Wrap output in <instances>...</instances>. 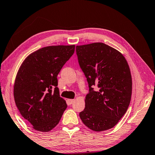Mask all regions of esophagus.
Listing matches in <instances>:
<instances>
[{"label":"esophagus","instance_id":"esophagus-1","mask_svg":"<svg viewBox=\"0 0 155 155\" xmlns=\"http://www.w3.org/2000/svg\"><path fill=\"white\" fill-rule=\"evenodd\" d=\"M68 102H69L70 104H72L74 103V99H69L68 100Z\"/></svg>","mask_w":155,"mask_h":155}]
</instances>
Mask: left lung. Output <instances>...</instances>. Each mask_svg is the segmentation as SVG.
<instances>
[{
    "instance_id": "obj_1",
    "label": "left lung",
    "mask_w": 155,
    "mask_h": 155,
    "mask_svg": "<svg viewBox=\"0 0 155 155\" xmlns=\"http://www.w3.org/2000/svg\"><path fill=\"white\" fill-rule=\"evenodd\" d=\"M76 51L90 91L79 116L92 130L110 129L125 114L130 102L132 78L128 63L121 52L101 42L77 46ZM95 85L98 89L94 91Z\"/></svg>"
}]
</instances>
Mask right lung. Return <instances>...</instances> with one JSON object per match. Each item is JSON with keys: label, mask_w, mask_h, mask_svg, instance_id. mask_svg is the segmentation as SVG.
Instances as JSON below:
<instances>
[{"label": "right lung", "mask_w": 155, "mask_h": 155, "mask_svg": "<svg viewBox=\"0 0 155 155\" xmlns=\"http://www.w3.org/2000/svg\"><path fill=\"white\" fill-rule=\"evenodd\" d=\"M74 49V45L44 47L30 54L18 70L14 87L15 103L36 130H51L67 108L66 102L59 96L57 77Z\"/></svg>", "instance_id": "right-lung-1"}]
</instances>
